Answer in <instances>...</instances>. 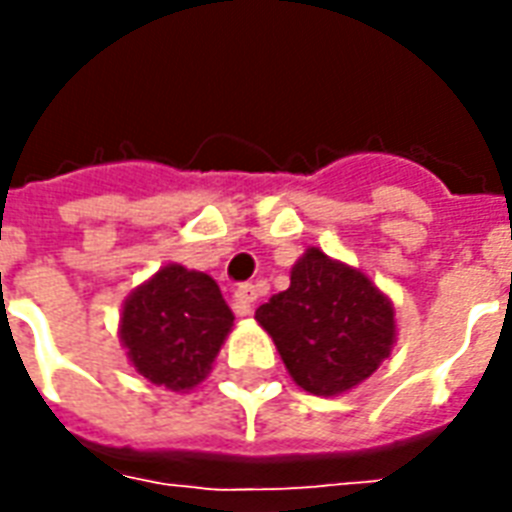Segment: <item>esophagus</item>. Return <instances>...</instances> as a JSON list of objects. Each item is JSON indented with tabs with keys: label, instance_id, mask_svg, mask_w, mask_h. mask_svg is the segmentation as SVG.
Listing matches in <instances>:
<instances>
[{
	"label": "esophagus",
	"instance_id": "esophagus-1",
	"mask_svg": "<svg viewBox=\"0 0 512 512\" xmlns=\"http://www.w3.org/2000/svg\"><path fill=\"white\" fill-rule=\"evenodd\" d=\"M257 296H260L257 285H238V288H235V296H233L238 312H241V315H249V312L255 310Z\"/></svg>",
	"mask_w": 512,
	"mask_h": 512
}]
</instances>
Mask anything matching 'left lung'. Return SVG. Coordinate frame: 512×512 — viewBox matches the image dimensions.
<instances>
[{
    "label": "left lung",
    "instance_id": "8db88e82",
    "mask_svg": "<svg viewBox=\"0 0 512 512\" xmlns=\"http://www.w3.org/2000/svg\"><path fill=\"white\" fill-rule=\"evenodd\" d=\"M290 378L310 395L351 392L373 376L397 340L395 307L365 271L310 246L290 288L257 307Z\"/></svg>",
    "mask_w": 512,
    "mask_h": 512
}]
</instances>
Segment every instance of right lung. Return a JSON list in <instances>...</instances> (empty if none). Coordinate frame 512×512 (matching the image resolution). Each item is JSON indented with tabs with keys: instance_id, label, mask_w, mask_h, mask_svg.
<instances>
[{
	"instance_id": "1",
	"label": "right lung",
	"mask_w": 512,
	"mask_h": 512,
	"mask_svg": "<svg viewBox=\"0 0 512 512\" xmlns=\"http://www.w3.org/2000/svg\"><path fill=\"white\" fill-rule=\"evenodd\" d=\"M233 321L213 277L167 263L123 301L120 343L150 384L189 392L211 373Z\"/></svg>"
}]
</instances>
